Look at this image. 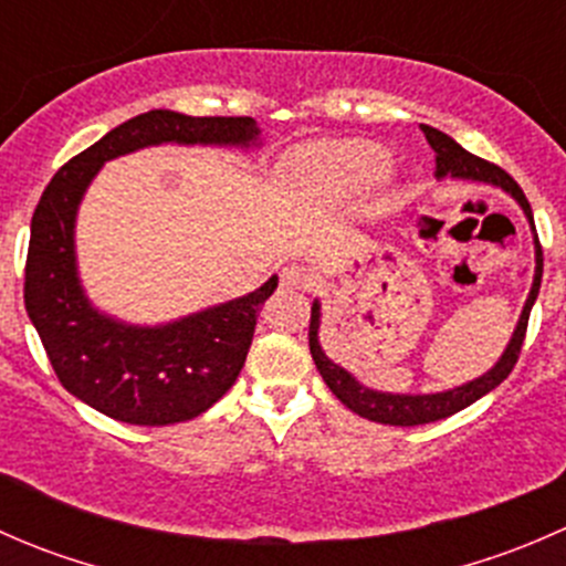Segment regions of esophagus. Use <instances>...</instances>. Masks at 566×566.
Masks as SVG:
<instances>
[{"label": "esophagus", "mask_w": 566, "mask_h": 566, "mask_svg": "<svg viewBox=\"0 0 566 566\" xmlns=\"http://www.w3.org/2000/svg\"><path fill=\"white\" fill-rule=\"evenodd\" d=\"M279 282H282V287L290 290H306L312 284V273L301 265H287L279 273Z\"/></svg>", "instance_id": "esophagus-1"}]
</instances>
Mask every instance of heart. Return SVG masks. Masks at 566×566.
<instances>
[{"instance_id":"1","label":"heart","mask_w":566,"mask_h":566,"mask_svg":"<svg viewBox=\"0 0 566 566\" xmlns=\"http://www.w3.org/2000/svg\"><path fill=\"white\" fill-rule=\"evenodd\" d=\"M389 169V150L375 142H317L287 158V182L315 202L347 205L369 197Z\"/></svg>"}]
</instances>
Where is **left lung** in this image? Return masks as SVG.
Returning a JSON list of instances; mask_svg holds the SVG:
<instances>
[{"mask_svg":"<svg viewBox=\"0 0 566 566\" xmlns=\"http://www.w3.org/2000/svg\"><path fill=\"white\" fill-rule=\"evenodd\" d=\"M427 142L436 150V177L438 180H465V182H484V186H495L504 193H510L517 205H521L523 216H526L531 235H534V282H531L528 298L523 304L521 317H517L515 331H512L510 342H506L504 353H501L499 361L482 373L479 378L468 380V384L454 386V389L443 391H430V394H399V391H380L373 386H364L361 380L353 373H347L342 364H334L325 356L323 345H319V319H323V306L319 298L312 301V319H310V350L315 358L319 375H323L325 386L336 394L342 405L353 410V413L364 416L369 421H378V424H391V427H416V424H430V421L447 419V416L458 413V410L468 408L476 399H482L484 394H490L495 386H501L506 380V375L515 367L517 356H521L523 339H526V325L531 306H534L536 295H539L542 284V249L539 238L534 230V216H531V205L523 193V188L512 180L495 164L484 161V158L471 156L468 150H462L452 136H447L443 130L432 128V125H421Z\"/></svg>","mask_w":566,"mask_h":566,"instance_id":"8db88e82","label":"left lung"}]
</instances>
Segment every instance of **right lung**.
I'll return each mask as SVG.
<instances>
[{
  "label": "right lung",
  "mask_w": 566,
  "mask_h": 566,
  "mask_svg": "<svg viewBox=\"0 0 566 566\" xmlns=\"http://www.w3.org/2000/svg\"><path fill=\"white\" fill-rule=\"evenodd\" d=\"M251 117H188L153 108L112 128L65 164L32 216L24 304L56 378L84 405L108 419L139 427L188 421L219 402L241 375L256 315L279 276L254 293L139 325L108 315L90 301L78 276L76 216L106 161L158 145L260 147Z\"/></svg>",
  "instance_id": "right-lung-1"
}]
</instances>
